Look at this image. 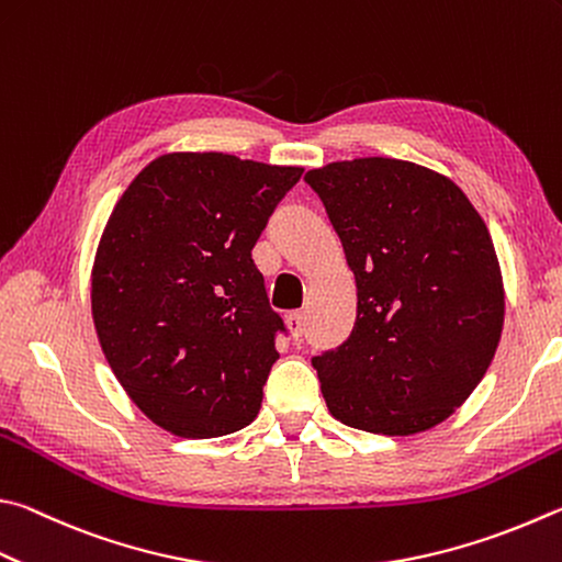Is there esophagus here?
<instances>
[{"mask_svg":"<svg viewBox=\"0 0 562 562\" xmlns=\"http://www.w3.org/2000/svg\"><path fill=\"white\" fill-rule=\"evenodd\" d=\"M284 324H288V329L292 331L294 339H300L302 331H304V312H290L288 316H284Z\"/></svg>","mask_w":562,"mask_h":562,"instance_id":"esophagus-1","label":"esophagus"}]
</instances>
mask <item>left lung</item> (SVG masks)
<instances>
[{"label":"left lung","mask_w":562,"mask_h":562,"mask_svg":"<svg viewBox=\"0 0 562 562\" xmlns=\"http://www.w3.org/2000/svg\"><path fill=\"white\" fill-rule=\"evenodd\" d=\"M356 278L349 339L314 356L329 413L375 435L447 420L492 363L504 282L486 223L432 169L363 157L312 169Z\"/></svg>","instance_id":"left-lung-1"}]
</instances>
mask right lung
<instances>
[{
	"instance_id": "1",
	"label": "right lung",
	"mask_w": 562,
	"mask_h": 562,
	"mask_svg": "<svg viewBox=\"0 0 562 562\" xmlns=\"http://www.w3.org/2000/svg\"><path fill=\"white\" fill-rule=\"evenodd\" d=\"M302 167L175 151L112 209L93 265V322L142 413L191 440L255 420L284 331L250 250Z\"/></svg>"
}]
</instances>
